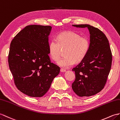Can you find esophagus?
<instances>
[{
    "mask_svg": "<svg viewBox=\"0 0 120 120\" xmlns=\"http://www.w3.org/2000/svg\"><path fill=\"white\" fill-rule=\"evenodd\" d=\"M60 71L61 72H65L66 71V70L65 69H63V68H61L60 69Z\"/></svg>",
    "mask_w": 120,
    "mask_h": 120,
    "instance_id": "esophagus-1",
    "label": "esophagus"
}]
</instances>
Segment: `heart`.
Returning a JSON list of instances; mask_svg holds the SVG:
<instances>
[{"mask_svg":"<svg viewBox=\"0 0 120 120\" xmlns=\"http://www.w3.org/2000/svg\"><path fill=\"white\" fill-rule=\"evenodd\" d=\"M89 38L81 36L78 33L68 31L60 33L56 39H52L49 45V51L52 59L57 61L59 59L61 49H65V57L58 61V64L64 68L73 65L75 62H80L86 57L90 49Z\"/></svg>","mask_w":120,"mask_h":120,"instance_id":"heart-1","label":"heart"}]
</instances>
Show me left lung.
Segmentation results:
<instances>
[{
  "instance_id": "obj_1",
  "label": "left lung",
  "mask_w": 120,
  "mask_h": 120,
  "mask_svg": "<svg viewBox=\"0 0 120 120\" xmlns=\"http://www.w3.org/2000/svg\"><path fill=\"white\" fill-rule=\"evenodd\" d=\"M87 27L90 33V49L86 57L73 69V90L79 97H90L101 91L105 85L112 63V53L106 36L101 30L88 24H74Z\"/></svg>"
}]
</instances>
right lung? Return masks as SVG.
<instances>
[{
    "instance_id": "obj_1",
    "label": "right lung",
    "mask_w": 120,
    "mask_h": 120,
    "mask_svg": "<svg viewBox=\"0 0 120 120\" xmlns=\"http://www.w3.org/2000/svg\"><path fill=\"white\" fill-rule=\"evenodd\" d=\"M51 30L49 26H27L10 44L8 62L14 81L18 90L30 97L44 96L60 73L49 56Z\"/></svg>"
}]
</instances>
